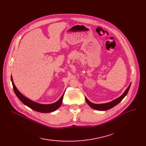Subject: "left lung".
Segmentation results:
<instances>
[{
  "mask_svg": "<svg viewBox=\"0 0 146 146\" xmlns=\"http://www.w3.org/2000/svg\"><path fill=\"white\" fill-rule=\"evenodd\" d=\"M130 86H131V84L129 85V86L127 88V89H126V90L124 92V93L122 94L120 97L117 98L116 99H115V100L108 102V103H106V104H93L90 102V101H88V99L85 98L86 99V101L88 103V104L91 107V108H92L94 110H98V111H106V110H108L112 108H113V106H116L117 104H118L123 98L127 95Z\"/></svg>",
  "mask_w": 146,
  "mask_h": 146,
  "instance_id": "8db88e82",
  "label": "left lung"
}]
</instances>
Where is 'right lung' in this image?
Segmentation results:
<instances>
[{"label": "right lung", "instance_id": "1", "mask_svg": "<svg viewBox=\"0 0 146 146\" xmlns=\"http://www.w3.org/2000/svg\"><path fill=\"white\" fill-rule=\"evenodd\" d=\"M11 81L12 83V85H13V88L14 90V92L15 94L17 96V97L19 98V100L24 104V105H27L28 106L29 108L31 109H32L35 111L37 112H40L42 113H48V112H51L52 111H54L56 110H57L59 107L61 106V104H62L63 102V96L64 93L63 94V95L61 96L60 99L59 100L52 104H47V105H44V104H38L37 102H35L30 99H28L25 96L23 95L17 89L16 86H15L14 83L13 81L12 77L11 76Z\"/></svg>", "mask_w": 146, "mask_h": 146}]
</instances>
